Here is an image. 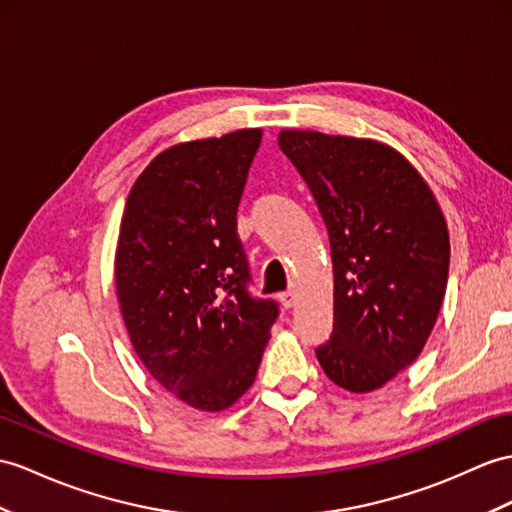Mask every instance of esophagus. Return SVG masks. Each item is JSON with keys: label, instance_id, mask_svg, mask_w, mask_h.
Instances as JSON below:
<instances>
[{"label": "esophagus", "instance_id": "esophagus-1", "mask_svg": "<svg viewBox=\"0 0 512 512\" xmlns=\"http://www.w3.org/2000/svg\"><path fill=\"white\" fill-rule=\"evenodd\" d=\"M280 302H282L284 308H293L297 304V293L293 289L280 293Z\"/></svg>", "mask_w": 512, "mask_h": 512}]
</instances>
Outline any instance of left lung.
<instances>
[{
    "mask_svg": "<svg viewBox=\"0 0 512 512\" xmlns=\"http://www.w3.org/2000/svg\"><path fill=\"white\" fill-rule=\"evenodd\" d=\"M278 145L330 236L334 328L315 350L319 365L341 389H380L415 363L439 317L450 269L439 202L384 143L282 130Z\"/></svg>",
    "mask_w": 512,
    "mask_h": 512,
    "instance_id": "obj_1",
    "label": "left lung"
}]
</instances>
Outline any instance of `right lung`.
Instances as JSON below:
<instances>
[{"label": "right lung", "mask_w": 512, "mask_h": 512, "mask_svg": "<svg viewBox=\"0 0 512 512\" xmlns=\"http://www.w3.org/2000/svg\"><path fill=\"white\" fill-rule=\"evenodd\" d=\"M263 132L173 145L136 178L123 210L115 280L136 356L162 389L217 413L254 384L278 319L247 291L236 210Z\"/></svg>", "instance_id": "1"}]
</instances>
